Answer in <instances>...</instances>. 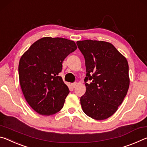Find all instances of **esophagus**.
Segmentation results:
<instances>
[{
    "label": "esophagus",
    "instance_id": "34e87169",
    "mask_svg": "<svg viewBox=\"0 0 147 147\" xmlns=\"http://www.w3.org/2000/svg\"><path fill=\"white\" fill-rule=\"evenodd\" d=\"M77 84H78V83H77L76 82H74V83H72V84H71L72 87H73V88H76V86H77Z\"/></svg>",
    "mask_w": 147,
    "mask_h": 147
}]
</instances>
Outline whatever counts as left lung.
<instances>
[{
  "label": "left lung",
  "instance_id": "8db88e82",
  "mask_svg": "<svg viewBox=\"0 0 147 147\" xmlns=\"http://www.w3.org/2000/svg\"><path fill=\"white\" fill-rule=\"evenodd\" d=\"M77 45L86 69V92L80 98L83 111L92 119H106L117 111L128 90V61L109 42L86 40ZM88 80L91 83L86 84Z\"/></svg>",
  "mask_w": 147,
  "mask_h": 147
}]
</instances>
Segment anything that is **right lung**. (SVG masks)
Returning <instances> with one entry per match:
<instances>
[{"label": "right lung", "instance_id": "right-lung-1", "mask_svg": "<svg viewBox=\"0 0 147 147\" xmlns=\"http://www.w3.org/2000/svg\"><path fill=\"white\" fill-rule=\"evenodd\" d=\"M77 48L72 40L44 37L21 56L19 63L21 88L26 101L38 113L48 116L63 107L69 91L59 74L65 58Z\"/></svg>", "mask_w": 147, "mask_h": 147}]
</instances>
